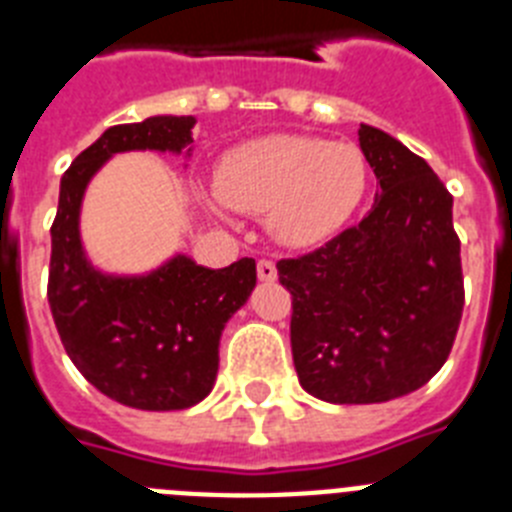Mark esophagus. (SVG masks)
Wrapping results in <instances>:
<instances>
[{
	"mask_svg": "<svg viewBox=\"0 0 512 512\" xmlns=\"http://www.w3.org/2000/svg\"><path fill=\"white\" fill-rule=\"evenodd\" d=\"M256 274H259L261 282H274V279H277V264L269 259H261L259 264H256Z\"/></svg>",
	"mask_w": 512,
	"mask_h": 512,
	"instance_id": "obj_1",
	"label": "esophagus"
}]
</instances>
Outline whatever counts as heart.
<instances>
[{
  "label": "heart",
  "instance_id": "obj_1",
  "mask_svg": "<svg viewBox=\"0 0 512 512\" xmlns=\"http://www.w3.org/2000/svg\"><path fill=\"white\" fill-rule=\"evenodd\" d=\"M369 187L359 148L310 135H266L230 148L215 169L212 207L264 215L284 246H315L354 217Z\"/></svg>",
  "mask_w": 512,
  "mask_h": 512
}]
</instances>
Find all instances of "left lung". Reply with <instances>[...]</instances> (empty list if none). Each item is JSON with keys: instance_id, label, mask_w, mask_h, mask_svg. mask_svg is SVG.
<instances>
[{"instance_id": "left-lung-1", "label": "left lung", "mask_w": 512, "mask_h": 512, "mask_svg": "<svg viewBox=\"0 0 512 512\" xmlns=\"http://www.w3.org/2000/svg\"><path fill=\"white\" fill-rule=\"evenodd\" d=\"M379 182L369 215L315 251L282 259L302 390L336 405L415 392L446 364L464 310L449 189L423 158L361 125Z\"/></svg>"}]
</instances>
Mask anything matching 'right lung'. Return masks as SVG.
Here are the masks:
<instances>
[{"label": "right lung", "mask_w": 512, "mask_h": 512, "mask_svg": "<svg viewBox=\"0 0 512 512\" xmlns=\"http://www.w3.org/2000/svg\"><path fill=\"white\" fill-rule=\"evenodd\" d=\"M192 115H156L107 128L61 176L51 228L48 302L74 366L110 400L138 410H184L210 395L217 348L256 287V261L207 269L184 253L138 277L94 269L81 243V200L115 153H192Z\"/></svg>", "instance_id": "obj_1"}]
</instances>
